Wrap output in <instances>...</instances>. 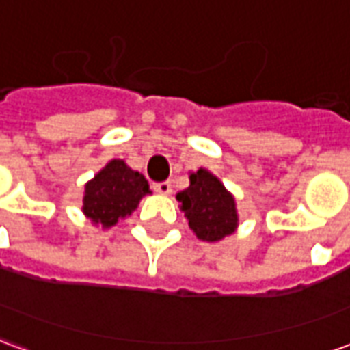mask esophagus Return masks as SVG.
I'll return each instance as SVG.
<instances>
[{
    "mask_svg": "<svg viewBox=\"0 0 350 350\" xmlns=\"http://www.w3.org/2000/svg\"><path fill=\"white\" fill-rule=\"evenodd\" d=\"M153 189L157 191L159 195H170L172 193V185H170V182H159L153 183Z\"/></svg>",
    "mask_w": 350,
    "mask_h": 350,
    "instance_id": "esophagus-1",
    "label": "esophagus"
}]
</instances>
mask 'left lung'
Segmentation results:
<instances>
[{
  "label": "left lung",
  "mask_w": 350,
  "mask_h": 350,
  "mask_svg": "<svg viewBox=\"0 0 350 350\" xmlns=\"http://www.w3.org/2000/svg\"><path fill=\"white\" fill-rule=\"evenodd\" d=\"M178 202L189 221V228L204 242H219L238 227V212L232 193L206 168L189 176V187L180 191Z\"/></svg>",
  "instance_id": "1"
}]
</instances>
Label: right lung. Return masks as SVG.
I'll return each mask as SVG.
<instances>
[{
  "label": "right lung",
  "instance_id": "obj_1",
  "mask_svg": "<svg viewBox=\"0 0 350 350\" xmlns=\"http://www.w3.org/2000/svg\"><path fill=\"white\" fill-rule=\"evenodd\" d=\"M150 193L144 176L125 165V161L112 159L86 183L82 212L93 225L103 228L135 212L140 198Z\"/></svg>",
  "mask_w": 350,
  "mask_h": 350
}]
</instances>
